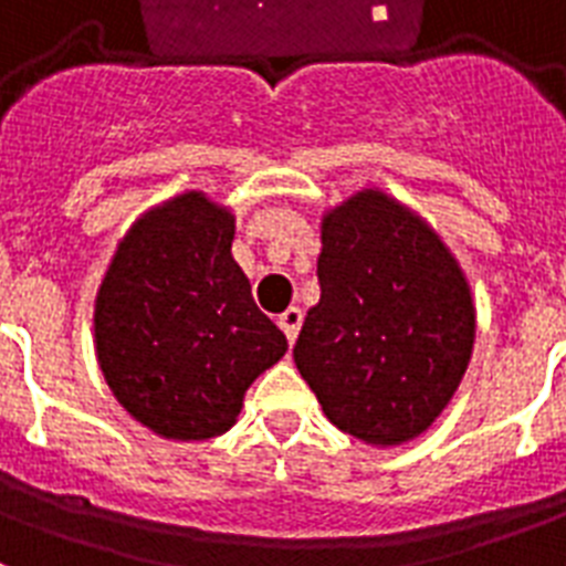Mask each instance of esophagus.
<instances>
[{"label": "esophagus", "instance_id": "34e87169", "mask_svg": "<svg viewBox=\"0 0 566 566\" xmlns=\"http://www.w3.org/2000/svg\"><path fill=\"white\" fill-rule=\"evenodd\" d=\"M300 326H302V311L296 308V305H291V308L279 314V328H282L284 337H287L291 344L296 340V335H300Z\"/></svg>", "mask_w": 566, "mask_h": 566}]
</instances>
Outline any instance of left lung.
I'll list each match as a JSON object with an SVG mask.
<instances>
[{"instance_id":"left-lung-1","label":"left lung","mask_w":566,"mask_h":566,"mask_svg":"<svg viewBox=\"0 0 566 566\" xmlns=\"http://www.w3.org/2000/svg\"><path fill=\"white\" fill-rule=\"evenodd\" d=\"M319 302L293 361L337 429L396 447L438 420L467 373L475 305L420 213L367 188L323 213Z\"/></svg>"}]
</instances>
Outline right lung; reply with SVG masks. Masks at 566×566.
I'll list each match as a JSON object with an SVG mask.
<instances>
[{
  "instance_id": "add662e5",
  "label": "right lung",
  "mask_w": 566,
  "mask_h": 566,
  "mask_svg": "<svg viewBox=\"0 0 566 566\" xmlns=\"http://www.w3.org/2000/svg\"><path fill=\"white\" fill-rule=\"evenodd\" d=\"M231 240L234 213L185 190L140 213L96 293L102 376L137 422L167 440L229 431L249 385L287 353Z\"/></svg>"
}]
</instances>
